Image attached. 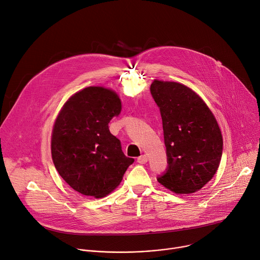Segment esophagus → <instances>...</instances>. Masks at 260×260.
<instances>
[{
	"label": "esophagus",
	"instance_id": "1",
	"mask_svg": "<svg viewBox=\"0 0 260 260\" xmlns=\"http://www.w3.org/2000/svg\"><path fill=\"white\" fill-rule=\"evenodd\" d=\"M147 160H148V157H147L145 154H144V155H141V156H139V157L137 158V161H138L139 164H141V165L146 164Z\"/></svg>",
	"mask_w": 260,
	"mask_h": 260
}]
</instances>
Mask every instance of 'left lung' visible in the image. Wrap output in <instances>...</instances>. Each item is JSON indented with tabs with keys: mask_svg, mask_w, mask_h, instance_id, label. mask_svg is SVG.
Listing matches in <instances>:
<instances>
[{
	"mask_svg": "<svg viewBox=\"0 0 260 260\" xmlns=\"http://www.w3.org/2000/svg\"><path fill=\"white\" fill-rule=\"evenodd\" d=\"M151 95L159 108L168 167L157 181L176 193H192L214 177L223 140L205 102L189 87L155 80Z\"/></svg>",
	"mask_w": 260,
	"mask_h": 260,
	"instance_id": "1",
	"label": "left lung"
}]
</instances>
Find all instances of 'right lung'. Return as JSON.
Instances as JSON below:
<instances>
[{
    "label": "right lung",
    "mask_w": 260,
    "mask_h": 260,
    "mask_svg": "<svg viewBox=\"0 0 260 260\" xmlns=\"http://www.w3.org/2000/svg\"><path fill=\"white\" fill-rule=\"evenodd\" d=\"M120 112L118 95L99 86L72 95L60 110L52 129L51 155L56 171L74 190L106 197L134 162L109 131L110 120Z\"/></svg>",
    "instance_id": "obj_1"
}]
</instances>
